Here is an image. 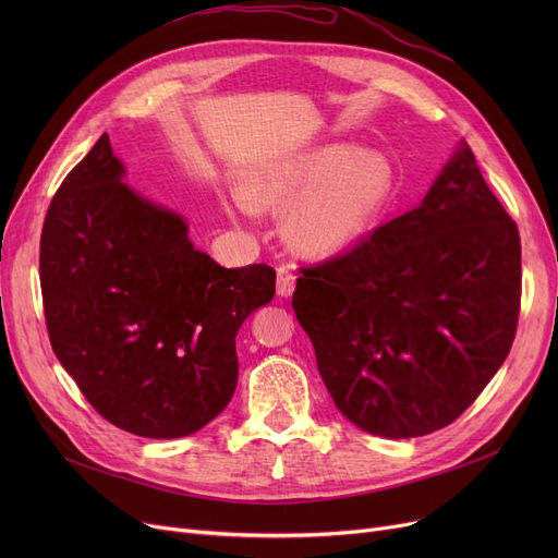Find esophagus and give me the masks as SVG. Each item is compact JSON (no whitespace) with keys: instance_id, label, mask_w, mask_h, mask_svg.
Masks as SVG:
<instances>
[{"instance_id":"esophagus-1","label":"esophagus","mask_w":558,"mask_h":558,"mask_svg":"<svg viewBox=\"0 0 558 558\" xmlns=\"http://www.w3.org/2000/svg\"><path fill=\"white\" fill-rule=\"evenodd\" d=\"M276 289H278V294L284 296V299L294 294L296 274L291 271L289 267H278V271H276Z\"/></svg>"}]
</instances>
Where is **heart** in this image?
Returning a JSON list of instances; mask_svg holds the SVG:
<instances>
[{
	"instance_id": "1",
	"label": "heart",
	"mask_w": 558,
	"mask_h": 558,
	"mask_svg": "<svg viewBox=\"0 0 558 558\" xmlns=\"http://www.w3.org/2000/svg\"><path fill=\"white\" fill-rule=\"evenodd\" d=\"M396 173L387 156L353 144H326L264 165L238 198L242 210L301 202L284 219L291 246L328 257L353 246L387 208Z\"/></svg>"
}]
</instances>
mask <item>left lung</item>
I'll list each match as a JSON object with an SVG mask.
<instances>
[{"instance_id": "left-lung-1", "label": "left lung", "mask_w": 558, "mask_h": 558, "mask_svg": "<svg viewBox=\"0 0 558 558\" xmlns=\"http://www.w3.org/2000/svg\"><path fill=\"white\" fill-rule=\"evenodd\" d=\"M301 274L291 305L318 373L339 412L375 436L454 423L515 337L518 226L465 142L416 210Z\"/></svg>"}]
</instances>
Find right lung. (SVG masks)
<instances>
[{"instance_id":"right-lung-1","label":"right lung","mask_w":558,"mask_h":558,"mask_svg":"<svg viewBox=\"0 0 558 558\" xmlns=\"http://www.w3.org/2000/svg\"><path fill=\"white\" fill-rule=\"evenodd\" d=\"M122 173L104 133L53 194L40 234L45 324L99 416L137 436L181 438L230 402L234 337L274 299L276 271L221 267Z\"/></svg>"}]
</instances>
